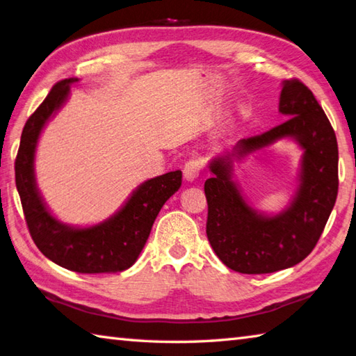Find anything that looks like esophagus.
<instances>
[{
	"label": "esophagus",
	"instance_id": "34e87169",
	"mask_svg": "<svg viewBox=\"0 0 356 356\" xmlns=\"http://www.w3.org/2000/svg\"><path fill=\"white\" fill-rule=\"evenodd\" d=\"M202 170V162L199 159H190L184 166V177L188 180V182H193L199 177Z\"/></svg>",
	"mask_w": 356,
	"mask_h": 356
}]
</instances>
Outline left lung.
I'll use <instances>...</instances> for the list:
<instances>
[{"instance_id": "1", "label": "left lung", "mask_w": 356, "mask_h": 356, "mask_svg": "<svg viewBox=\"0 0 356 356\" xmlns=\"http://www.w3.org/2000/svg\"><path fill=\"white\" fill-rule=\"evenodd\" d=\"M278 110L287 118L283 124L238 140L231 154L209 163L214 176L205 182L207 236L218 259L240 274H270L303 261L337 200L338 143L321 105L303 82L289 79L283 82ZM287 137L304 148L299 191L283 213L263 216L232 180V159Z\"/></svg>"}]
</instances>
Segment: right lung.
Wrapping results in <instances>:
<instances>
[{
    "label": "right lung",
    "mask_w": 356,
    "mask_h": 356,
    "mask_svg": "<svg viewBox=\"0 0 356 356\" xmlns=\"http://www.w3.org/2000/svg\"><path fill=\"white\" fill-rule=\"evenodd\" d=\"M76 81L70 78L56 82L27 119L15 161V182L30 236L49 260L79 274L120 272L138 260L159 211L182 185V171H171L143 182L115 216L99 225L73 228L58 222L36 188L35 149L44 125L63 107L70 84Z\"/></svg>",
    "instance_id": "obj_1"
}]
</instances>
